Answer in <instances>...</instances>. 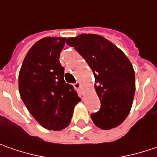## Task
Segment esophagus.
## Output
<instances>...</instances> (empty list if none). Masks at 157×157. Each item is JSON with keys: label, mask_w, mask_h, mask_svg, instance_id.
I'll list each match as a JSON object with an SVG mask.
<instances>
[{"label": "esophagus", "mask_w": 157, "mask_h": 157, "mask_svg": "<svg viewBox=\"0 0 157 157\" xmlns=\"http://www.w3.org/2000/svg\"><path fill=\"white\" fill-rule=\"evenodd\" d=\"M74 87H75L77 90H79V91L82 93V91H81V84H80V82H76V83H75V84H74Z\"/></svg>", "instance_id": "1"}]
</instances>
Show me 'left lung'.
Returning a JSON list of instances; mask_svg holds the SVG:
<instances>
[{"label":"left lung","instance_id":"left-lung-1","mask_svg":"<svg viewBox=\"0 0 157 157\" xmlns=\"http://www.w3.org/2000/svg\"><path fill=\"white\" fill-rule=\"evenodd\" d=\"M66 43L75 47L94 73L101 101L100 110L90 115L94 124L105 130L119 126L129 114L135 92L130 60L115 44L96 34H82Z\"/></svg>","mask_w":157,"mask_h":157}]
</instances>
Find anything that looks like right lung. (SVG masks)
<instances>
[{
	"mask_svg": "<svg viewBox=\"0 0 157 157\" xmlns=\"http://www.w3.org/2000/svg\"><path fill=\"white\" fill-rule=\"evenodd\" d=\"M65 38H44L29 50L22 64L18 85L29 112L41 126L62 130L69 125L75 105L81 101L64 80L59 58Z\"/></svg>",
	"mask_w": 157,
	"mask_h": 157,
	"instance_id": "right-lung-1",
	"label": "right lung"
}]
</instances>
